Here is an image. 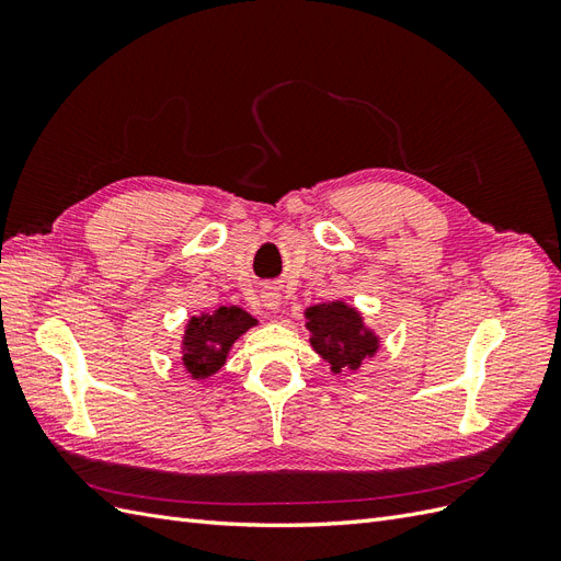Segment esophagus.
<instances>
[{
  "label": "esophagus",
  "instance_id": "esophagus-1",
  "mask_svg": "<svg viewBox=\"0 0 561 561\" xmlns=\"http://www.w3.org/2000/svg\"><path fill=\"white\" fill-rule=\"evenodd\" d=\"M262 301H264L266 309H278L280 295H278V290H274V287H268V290L262 293Z\"/></svg>",
  "mask_w": 561,
  "mask_h": 561
}]
</instances>
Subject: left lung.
Segmentation results:
<instances>
[{
  "instance_id": "8db88e82",
  "label": "left lung",
  "mask_w": 561,
  "mask_h": 561,
  "mask_svg": "<svg viewBox=\"0 0 561 561\" xmlns=\"http://www.w3.org/2000/svg\"><path fill=\"white\" fill-rule=\"evenodd\" d=\"M313 348L332 369H358L377 351V339L363 330V320L344 304H318L307 311Z\"/></svg>"
}]
</instances>
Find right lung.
<instances>
[{
    "mask_svg": "<svg viewBox=\"0 0 561 561\" xmlns=\"http://www.w3.org/2000/svg\"><path fill=\"white\" fill-rule=\"evenodd\" d=\"M254 318L243 309L219 307L210 316L192 318L184 334V367L194 379H206L225 365L229 346L239 339Z\"/></svg>",
    "mask_w": 561,
    "mask_h": 561,
    "instance_id": "obj_1",
    "label": "right lung"
}]
</instances>
